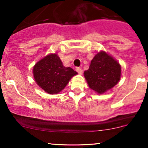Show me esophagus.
Listing matches in <instances>:
<instances>
[{
	"instance_id": "1",
	"label": "esophagus",
	"mask_w": 148,
	"mask_h": 148,
	"mask_svg": "<svg viewBox=\"0 0 148 148\" xmlns=\"http://www.w3.org/2000/svg\"><path fill=\"white\" fill-rule=\"evenodd\" d=\"M76 71H77V72L79 73V74H82V73H83V70L81 68H80V67H76Z\"/></svg>"
}]
</instances>
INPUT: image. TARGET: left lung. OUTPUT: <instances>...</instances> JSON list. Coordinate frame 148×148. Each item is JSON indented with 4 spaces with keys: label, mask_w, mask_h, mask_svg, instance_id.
I'll return each instance as SVG.
<instances>
[{
    "label": "left lung",
    "mask_w": 148,
    "mask_h": 148,
    "mask_svg": "<svg viewBox=\"0 0 148 148\" xmlns=\"http://www.w3.org/2000/svg\"><path fill=\"white\" fill-rule=\"evenodd\" d=\"M89 86L99 94H103L115 86L120 79V64L106 52L95 55L89 69L84 73Z\"/></svg>",
    "instance_id": "obj_1"
}]
</instances>
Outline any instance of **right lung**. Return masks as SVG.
Instances as JSON below:
<instances>
[{
    "instance_id": "1",
    "label": "right lung",
    "mask_w": 148,
    "mask_h": 148,
    "mask_svg": "<svg viewBox=\"0 0 148 148\" xmlns=\"http://www.w3.org/2000/svg\"><path fill=\"white\" fill-rule=\"evenodd\" d=\"M33 72L37 84L51 95L60 92L71 77L77 74L71 67L64 66L60 58L56 53L47 55L37 62Z\"/></svg>"
}]
</instances>
